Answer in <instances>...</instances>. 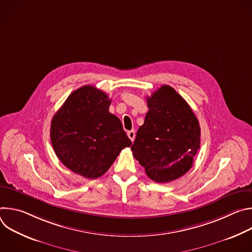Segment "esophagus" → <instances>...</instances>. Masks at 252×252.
<instances>
[{"mask_svg":"<svg viewBox=\"0 0 252 252\" xmlns=\"http://www.w3.org/2000/svg\"><path fill=\"white\" fill-rule=\"evenodd\" d=\"M127 136L130 138L131 141H133V140H134V137H135V131H134L133 129L128 130V131H127Z\"/></svg>","mask_w":252,"mask_h":252,"instance_id":"1","label":"esophagus"}]
</instances>
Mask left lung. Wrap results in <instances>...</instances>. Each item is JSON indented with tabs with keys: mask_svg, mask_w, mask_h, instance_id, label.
Listing matches in <instances>:
<instances>
[{
	"mask_svg": "<svg viewBox=\"0 0 252 252\" xmlns=\"http://www.w3.org/2000/svg\"><path fill=\"white\" fill-rule=\"evenodd\" d=\"M149 112L139 126L132 155L157 183L183 176L200 147V126L189 103L169 86L147 97Z\"/></svg>",
	"mask_w": 252,
	"mask_h": 252,
	"instance_id": "obj_1",
	"label": "left lung"
}]
</instances>
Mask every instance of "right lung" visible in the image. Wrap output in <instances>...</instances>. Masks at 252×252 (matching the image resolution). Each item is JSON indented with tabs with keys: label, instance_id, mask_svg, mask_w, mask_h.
<instances>
[{
	"label": "right lung",
	"instance_id": "obj_1",
	"mask_svg": "<svg viewBox=\"0 0 252 252\" xmlns=\"http://www.w3.org/2000/svg\"><path fill=\"white\" fill-rule=\"evenodd\" d=\"M111 99L94 86L71 93L51 124L54 151L71 171L97 178L122 150L131 146L118 117L109 112Z\"/></svg>",
	"mask_w": 252,
	"mask_h": 252
}]
</instances>
